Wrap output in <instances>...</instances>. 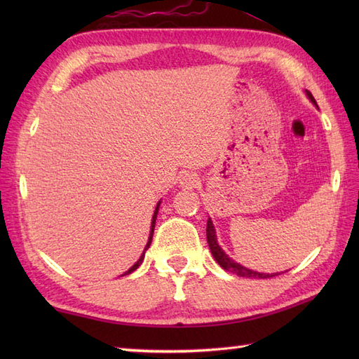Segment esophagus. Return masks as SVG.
Here are the masks:
<instances>
[{"label":"esophagus","mask_w":359,"mask_h":359,"mask_svg":"<svg viewBox=\"0 0 359 359\" xmlns=\"http://www.w3.org/2000/svg\"><path fill=\"white\" fill-rule=\"evenodd\" d=\"M197 185H199V177H197V174H194V172H185L180 177V187L182 188L193 189Z\"/></svg>","instance_id":"34e87169"}]
</instances>
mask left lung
<instances>
[{"instance_id":"1","label":"left lung","mask_w":359,"mask_h":359,"mask_svg":"<svg viewBox=\"0 0 359 359\" xmlns=\"http://www.w3.org/2000/svg\"><path fill=\"white\" fill-rule=\"evenodd\" d=\"M306 94L309 97V100L318 108L316 100L313 98V95H311V93L306 90ZM207 241H208V245H210L212 257L216 259V262L220 266H222L224 270L238 274V276H242V278H250V279H266V278L276 276V273L270 274V273H259V271H255V270H250V269H247V266L241 265L239 262H234L231 257H228V255L225 253L222 248H220V245L217 243L216 228H215V225H212V220L210 217H208V222H207Z\"/></svg>"}]
</instances>
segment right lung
Segmentation results:
<instances>
[{"mask_svg":"<svg viewBox=\"0 0 359 359\" xmlns=\"http://www.w3.org/2000/svg\"><path fill=\"white\" fill-rule=\"evenodd\" d=\"M158 207H160V201H158V203H157V207H156V210H154V215H152V220H151V231H149V238H148V242H147V245H144V250H143V253H142V256H140V259L139 261H137L131 269H129L128 271H125L123 274H121V276H125V274H129V273H133V271H135L137 269H139V266L142 265V262H143V259H144V253H147V250L149 248V245H151V242H152V234H154V226H156V219H157V212H158Z\"/></svg>","mask_w":359,"mask_h":359,"instance_id":"right-lung-1","label":"right lung"}]
</instances>
